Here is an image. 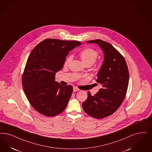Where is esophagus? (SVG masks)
<instances>
[{
	"label": "esophagus",
	"instance_id": "obj_1",
	"mask_svg": "<svg viewBox=\"0 0 152 152\" xmlns=\"http://www.w3.org/2000/svg\"><path fill=\"white\" fill-rule=\"evenodd\" d=\"M79 88H77V87H73V92H75V91H79Z\"/></svg>",
	"mask_w": 152,
	"mask_h": 152
}]
</instances>
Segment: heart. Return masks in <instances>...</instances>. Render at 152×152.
<instances>
[{"label":"heart","mask_w":152,"mask_h":152,"mask_svg":"<svg viewBox=\"0 0 152 152\" xmlns=\"http://www.w3.org/2000/svg\"><path fill=\"white\" fill-rule=\"evenodd\" d=\"M80 57L85 65L93 64L97 59L98 53L96 50L91 48H86L80 53ZM72 59V56L69 55L66 59L64 65L67 66Z\"/></svg>","instance_id":"obj_1"}]
</instances>
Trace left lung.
<instances>
[{
    "label": "left lung",
    "instance_id": "left-lung-1",
    "mask_svg": "<svg viewBox=\"0 0 152 152\" xmlns=\"http://www.w3.org/2000/svg\"><path fill=\"white\" fill-rule=\"evenodd\" d=\"M87 43L98 44L103 51L104 61L96 80L102 86L94 96L88 91L82 106L88 115L101 119L113 114L121 105L127 91L129 72L124 57L109 43L101 39Z\"/></svg>",
    "mask_w": 152,
    "mask_h": 152
}]
</instances>
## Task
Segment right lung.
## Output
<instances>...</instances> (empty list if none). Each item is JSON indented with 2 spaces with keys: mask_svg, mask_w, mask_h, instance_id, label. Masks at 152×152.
I'll list each match as a JSON object with an SVG mask.
<instances>
[{
  "mask_svg": "<svg viewBox=\"0 0 152 152\" xmlns=\"http://www.w3.org/2000/svg\"><path fill=\"white\" fill-rule=\"evenodd\" d=\"M81 44L76 41L46 39L33 49L22 76V85L31 106L40 114L54 116L67 107L73 92L71 85L55 81L69 51Z\"/></svg>",
  "mask_w": 152,
  "mask_h": 152,
  "instance_id": "add662e5",
  "label": "right lung"
}]
</instances>
